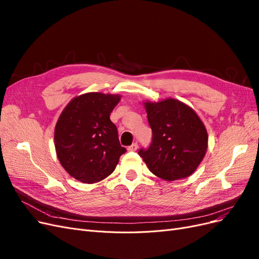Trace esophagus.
Returning a JSON list of instances; mask_svg holds the SVG:
<instances>
[{
	"instance_id": "obj_1",
	"label": "esophagus",
	"mask_w": 259,
	"mask_h": 259,
	"mask_svg": "<svg viewBox=\"0 0 259 259\" xmlns=\"http://www.w3.org/2000/svg\"><path fill=\"white\" fill-rule=\"evenodd\" d=\"M137 148H138V144H137V143H134L132 146H130V147L127 148V150H128V151H136Z\"/></svg>"
}]
</instances>
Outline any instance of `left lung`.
Returning <instances> with one entry per match:
<instances>
[{"instance_id": "obj_1", "label": "left lung", "mask_w": 259, "mask_h": 259, "mask_svg": "<svg viewBox=\"0 0 259 259\" xmlns=\"http://www.w3.org/2000/svg\"><path fill=\"white\" fill-rule=\"evenodd\" d=\"M144 106L152 143L138 154L152 174L166 182L189 177L207 150L205 125L191 107L174 98L145 101Z\"/></svg>"}]
</instances>
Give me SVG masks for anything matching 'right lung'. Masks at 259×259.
<instances>
[{"label":"right lung","instance_id":"right-lung-1","mask_svg":"<svg viewBox=\"0 0 259 259\" xmlns=\"http://www.w3.org/2000/svg\"><path fill=\"white\" fill-rule=\"evenodd\" d=\"M120 95L86 93L70 100L55 126L57 158L67 173L84 184H95L114 170L126 149L121 147L110 113Z\"/></svg>","mask_w":259,"mask_h":259}]
</instances>
